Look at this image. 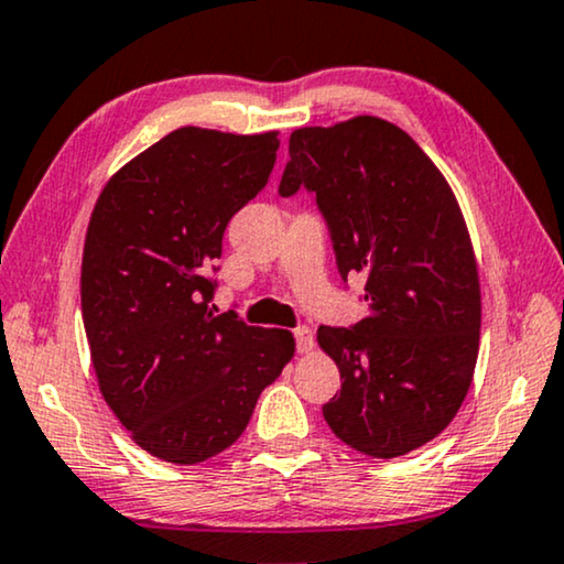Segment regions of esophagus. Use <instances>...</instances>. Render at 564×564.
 Segmentation results:
<instances>
[{
	"label": "esophagus",
	"mask_w": 564,
	"mask_h": 564,
	"mask_svg": "<svg viewBox=\"0 0 564 564\" xmlns=\"http://www.w3.org/2000/svg\"><path fill=\"white\" fill-rule=\"evenodd\" d=\"M294 337H296V350L299 352H310L314 348V335H312L310 327H296Z\"/></svg>",
	"instance_id": "1"
}]
</instances>
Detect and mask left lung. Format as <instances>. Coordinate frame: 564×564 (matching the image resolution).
I'll use <instances>...</instances> for the list:
<instances>
[{"label":"left lung","mask_w":564,"mask_h":564,"mask_svg":"<svg viewBox=\"0 0 564 564\" xmlns=\"http://www.w3.org/2000/svg\"><path fill=\"white\" fill-rule=\"evenodd\" d=\"M278 193L317 195L343 281L360 275L369 317L317 329L340 369L322 408L343 444L394 459L459 412L479 350L477 260L452 187L389 120L296 129Z\"/></svg>","instance_id":"left-lung-1"}]
</instances>
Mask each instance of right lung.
I'll use <instances>...</instances> for the list:
<instances>
[{"instance_id": "obj_1", "label": "right lung", "mask_w": 564, "mask_h": 564, "mask_svg": "<svg viewBox=\"0 0 564 564\" xmlns=\"http://www.w3.org/2000/svg\"><path fill=\"white\" fill-rule=\"evenodd\" d=\"M278 144V131L185 126L123 164L95 204L82 254L89 352L108 408L156 459L198 464L229 448L294 358L289 329L214 314L206 275Z\"/></svg>"}]
</instances>
